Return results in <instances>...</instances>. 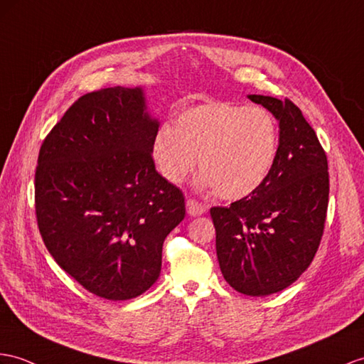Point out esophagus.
Instances as JSON below:
<instances>
[{"label": "esophagus", "mask_w": 364, "mask_h": 364, "mask_svg": "<svg viewBox=\"0 0 364 364\" xmlns=\"http://www.w3.org/2000/svg\"><path fill=\"white\" fill-rule=\"evenodd\" d=\"M207 205H203V203L194 200V199H187V211L190 216H200L205 213Z\"/></svg>", "instance_id": "1"}]
</instances>
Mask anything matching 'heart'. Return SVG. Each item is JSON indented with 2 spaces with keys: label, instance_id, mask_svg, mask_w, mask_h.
Returning <instances> with one entry per match:
<instances>
[{
  "label": "heart",
  "instance_id": "b5f03b06",
  "mask_svg": "<svg viewBox=\"0 0 364 364\" xmlns=\"http://www.w3.org/2000/svg\"><path fill=\"white\" fill-rule=\"evenodd\" d=\"M278 140L277 120L267 109L215 102L179 112L173 128H159L151 154L168 182H182L198 162L200 187L220 199L239 200L269 179Z\"/></svg>",
  "mask_w": 364,
  "mask_h": 364
}]
</instances>
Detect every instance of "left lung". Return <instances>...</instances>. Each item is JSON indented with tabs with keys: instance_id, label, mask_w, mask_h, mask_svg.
<instances>
[{
	"instance_id": "obj_1",
	"label": "left lung",
	"mask_w": 364,
	"mask_h": 364,
	"mask_svg": "<svg viewBox=\"0 0 364 364\" xmlns=\"http://www.w3.org/2000/svg\"><path fill=\"white\" fill-rule=\"evenodd\" d=\"M279 120V145L269 179L252 196L213 207L216 253L239 294L265 296L295 282L320 247L327 203V157L314 128L286 99L249 95Z\"/></svg>"
}]
</instances>
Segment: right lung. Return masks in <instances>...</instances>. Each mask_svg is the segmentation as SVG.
<instances>
[{"label": "right lung", "mask_w": 364, "mask_h": 364, "mask_svg": "<svg viewBox=\"0 0 364 364\" xmlns=\"http://www.w3.org/2000/svg\"><path fill=\"white\" fill-rule=\"evenodd\" d=\"M157 120L140 87L80 97L43 140L35 215L52 258L91 294L125 301L151 287L183 193L156 171Z\"/></svg>", "instance_id": "add662e5"}]
</instances>
